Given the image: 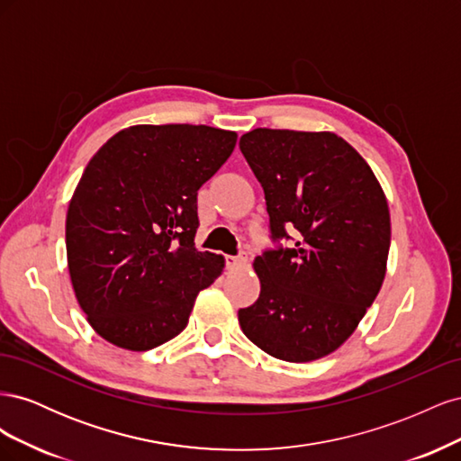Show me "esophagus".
<instances>
[{
    "mask_svg": "<svg viewBox=\"0 0 461 461\" xmlns=\"http://www.w3.org/2000/svg\"><path fill=\"white\" fill-rule=\"evenodd\" d=\"M246 265V258H236V256H227V267L229 269H240Z\"/></svg>",
    "mask_w": 461,
    "mask_h": 461,
    "instance_id": "1",
    "label": "esophagus"
}]
</instances>
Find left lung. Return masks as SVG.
Segmentation results:
<instances>
[{
    "instance_id": "left-lung-1",
    "label": "left lung",
    "mask_w": 461,
    "mask_h": 461,
    "mask_svg": "<svg viewBox=\"0 0 461 461\" xmlns=\"http://www.w3.org/2000/svg\"><path fill=\"white\" fill-rule=\"evenodd\" d=\"M240 149L265 192L273 239L294 248L254 259L261 292L239 312L242 332L276 359L305 364L352 337L383 286L390 248L384 192L334 132L254 129Z\"/></svg>"
}]
</instances>
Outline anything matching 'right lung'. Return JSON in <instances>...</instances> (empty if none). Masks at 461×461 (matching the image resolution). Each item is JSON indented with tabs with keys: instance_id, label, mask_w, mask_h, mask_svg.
I'll return each instance as SVG.
<instances>
[{
	"instance_id": "1",
	"label": "right lung",
	"mask_w": 461,
	"mask_h": 461,
	"mask_svg": "<svg viewBox=\"0 0 461 461\" xmlns=\"http://www.w3.org/2000/svg\"><path fill=\"white\" fill-rule=\"evenodd\" d=\"M239 134L205 124H134L94 153L68 202L67 265L90 327L146 352L185 330L225 258L198 252V190Z\"/></svg>"
}]
</instances>
